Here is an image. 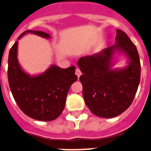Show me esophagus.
<instances>
[{
  "label": "esophagus",
  "instance_id": "esophagus-1",
  "mask_svg": "<svg viewBox=\"0 0 151 151\" xmlns=\"http://www.w3.org/2000/svg\"><path fill=\"white\" fill-rule=\"evenodd\" d=\"M75 73H76V75L78 76V78H80V76L81 75V71L80 70L79 68H77V69H76Z\"/></svg>",
  "mask_w": 151,
  "mask_h": 151
}]
</instances>
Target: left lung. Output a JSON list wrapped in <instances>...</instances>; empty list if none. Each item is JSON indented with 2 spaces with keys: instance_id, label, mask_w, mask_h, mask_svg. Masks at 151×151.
<instances>
[{
  "instance_id": "obj_1",
  "label": "left lung",
  "mask_w": 151,
  "mask_h": 151,
  "mask_svg": "<svg viewBox=\"0 0 151 151\" xmlns=\"http://www.w3.org/2000/svg\"><path fill=\"white\" fill-rule=\"evenodd\" d=\"M115 44L92 55L81 57L78 67L83 99L93 114L112 118L130 106L140 80V63L136 46L124 31L116 29ZM124 54L128 65L113 68L114 55Z\"/></svg>"
}]
</instances>
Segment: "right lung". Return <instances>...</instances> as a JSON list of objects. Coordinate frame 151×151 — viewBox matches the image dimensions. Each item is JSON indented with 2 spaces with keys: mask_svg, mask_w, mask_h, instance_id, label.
I'll list each match as a JSON object with an SVG mask.
<instances>
[{
  "mask_svg": "<svg viewBox=\"0 0 151 151\" xmlns=\"http://www.w3.org/2000/svg\"><path fill=\"white\" fill-rule=\"evenodd\" d=\"M48 39L50 35L38 30H26ZM18 41L14 43L9 52L7 77L11 93L16 103L25 114L41 121H54L60 116L65 107L70 87L78 80L75 67L63 69L51 65L42 73L30 75L21 68L17 59Z\"/></svg>",
  "mask_w": 151,
  "mask_h": 151,
  "instance_id": "right-lung-1",
  "label": "right lung"
}]
</instances>
